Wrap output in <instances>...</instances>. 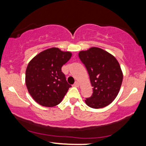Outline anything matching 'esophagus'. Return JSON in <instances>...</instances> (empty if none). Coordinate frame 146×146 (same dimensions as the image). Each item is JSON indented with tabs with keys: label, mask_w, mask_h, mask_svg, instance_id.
Masks as SVG:
<instances>
[{
	"label": "esophagus",
	"mask_w": 146,
	"mask_h": 146,
	"mask_svg": "<svg viewBox=\"0 0 146 146\" xmlns=\"http://www.w3.org/2000/svg\"><path fill=\"white\" fill-rule=\"evenodd\" d=\"M73 86H75V87H79V86H80V84H79L78 82H75L74 83V84H73Z\"/></svg>",
	"instance_id": "34e87169"
}]
</instances>
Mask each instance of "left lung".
Here are the masks:
<instances>
[{
    "label": "left lung",
    "mask_w": 146,
    "mask_h": 146,
    "mask_svg": "<svg viewBox=\"0 0 146 146\" xmlns=\"http://www.w3.org/2000/svg\"><path fill=\"white\" fill-rule=\"evenodd\" d=\"M79 58L86 68L93 86V94L86 99V104L93 108L109 105L118 95L123 80L116 58L98 47L80 51Z\"/></svg>",
    "instance_id": "left-lung-1"
}]
</instances>
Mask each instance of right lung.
<instances>
[{
    "label": "right lung",
    "mask_w": 146,
    "mask_h": 146,
    "mask_svg": "<svg viewBox=\"0 0 146 146\" xmlns=\"http://www.w3.org/2000/svg\"><path fill=\"white\" fill-rule=\"evenodd\" d=\"M70 52L51 48L40 52L28 64L25 82L29 94L41 106L59 104L71 86L66 82L62 66L70 60Z\"/></svg>",
    "instance_id": "right-lung-1"
}]
</instances>
